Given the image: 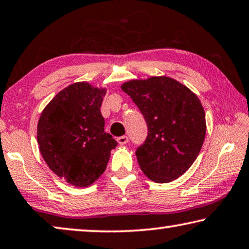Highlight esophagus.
<instances>
[{
	"instance_id": "1",
	"label": "esophagus",
	"mask_w": 249,
	"mask_h": 249,
	"mask_svg": "<svg viewBox=\"0 0 249 249\" xmlns=\"http://www.w3.org/2000/svg\"><path fill=\"white\" fill-rule=\"evenodd\" d=\"M117 141H118V143H119V144H125L128 142V137L127 136H121V137L118 138Z\"/></svg>"
}]
</instances>
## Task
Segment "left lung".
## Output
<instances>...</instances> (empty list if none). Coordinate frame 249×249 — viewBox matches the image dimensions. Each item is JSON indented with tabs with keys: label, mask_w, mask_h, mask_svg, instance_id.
Instances as JSON below:
<instances>
[{
	"label": "left lung",
	"mask_w": 249,
	"mask_h": 249,
	"mask_svg": "<svg viewBox=\"0 0 249 249\" xmlns=\"http://www.w3.org/2000/svg\"><path fill=\"white\" fill-rule=\"evenodd\" d=\"M121 89L143 114L148 137L136 156L140 169L158 183L174 181L199 155L206 117L199 98L170 76L132 79Z\"/></svg>",
	"instance_id": "1"
}]
</instances>
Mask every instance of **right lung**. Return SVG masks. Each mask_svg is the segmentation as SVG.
Wrapping results in <instances>:
<instances>
[{
  "label": "right lung",
  "instance_id": "obj_1",
  "mask_svg": "<svg viewBox=\"0 0 249 249\" xmlns=\"http://www.w3.org/2000/svg\"><path fill=\"white\" fill-rule=\"evenodd\" d=\"M107 88L74 82L55 94L42 111L36 138L42 158L59 178L76 188L92 185L105 173L117 147L105 132L100 107Z\"/></svg>",
  "mask_w": 249,
  "mask_h": 249
}]
</instances>
